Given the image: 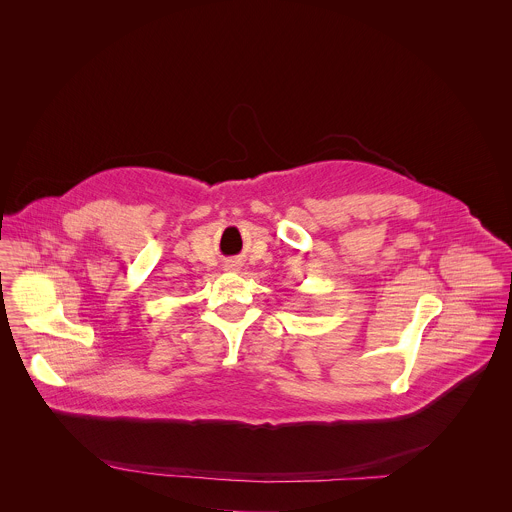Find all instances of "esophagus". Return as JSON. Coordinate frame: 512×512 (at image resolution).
Segmentation results:
<instances>
[{"label":"esophagus","mask_w":512,"mask_h":512,"mask_svg":"<svg viewBox=\"0 0 512 512\" xmlns=\"http://www.w3.org/2000/svg\"><path fill=\"white\" fill-rule=\"evenodd\" d=\"M232 266H236V264H230V266H226V268H228V270H232Z\"/></svg>","instance_id":"1"}]
</instances>
